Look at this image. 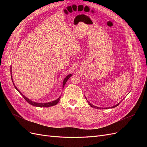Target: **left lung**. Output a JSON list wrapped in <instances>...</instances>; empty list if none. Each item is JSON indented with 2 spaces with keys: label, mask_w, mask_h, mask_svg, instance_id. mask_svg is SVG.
I'll return each mask as SVG.
<instances>
[{
  "label": "left lung",
  "mask_w": 147,
  "mask_h": 147,
  "mask_svg": "<svg viewBox=\"0 0 147 147\" xmlns=\"http://www.w3.org/2000/svg\"><path fill=\"white\" fill-rule=\"evenodd\" d=\"M88 104H89V105H90L91 107H94V108H95V109H103V108H99V107H96V106H94V105H93L92 104H90V102H89L88 101ZM119 104V103H118V104H117V105H114V106H113V107H112L111 108H114V107H116L117 106H118V105ZM104 109H105V108H104ZM107 109H109V108H107Z\"/></svg>",
  "instance_id": "8db88e82"
}]
</instances>
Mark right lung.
<instances>
[{"label": "right lung", "mask_w": 147, "mask_h": 147, "mask_svg": "<svg viewBox=\"0 0 147 147\" xmlns=\"http://www.w3.org/2000/svg\"><path fill=\"white\" fill-rule=\"evenodd\" d=\"M71 76H72V75L70 74V75H67V77L64 78V81H63V87L64 86L65 84V83L67 82V80H68ZM11 80H12V82H13V78H12V76H11ZM13 84H14V83H13ZM14 86H15V88L16 89V90L20 93V94H21V96L24 97V99L26 101H27L29 104L32 105H34V106H35V107H51V106L55 105H56L57 103H58L59 100H60V98H61V97H59V98L57 99H56V100H54V101L50 102H48V103H37V102H33V101H32V100H30V99H29L28 98H27V97H25L23 94H22V93L19 91V90H18L17 88L15 86V84H14Z\"/></svg>", "instance_id": "right-lung-1"}]
</instances>
